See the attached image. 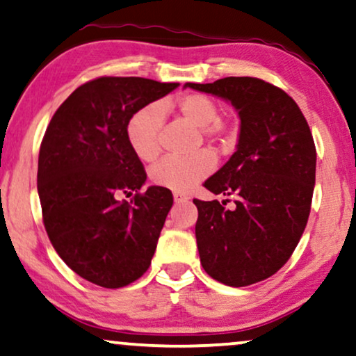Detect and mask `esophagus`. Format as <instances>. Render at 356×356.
Masks as SVG:
<instances>
[{
    "mask_svg": "<svg viewBox=\"0 0 356 356\" xmlns=\"http://www.w3.org/2000/svg\"><path fill=\"white\" fill-rule=\"evenodd\" d=\"M187 200H188L187 195H182V193H179V192L174 193V202L175 203H184V202H187Z\"/></svg>",
    "mask_w": 356,
    "mask_h": 356,
    "instance_id": "1",
    "label": "esophagus"
}]
</instances>
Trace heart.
<instances>
[{
    "instance_id": "1",
    "label": "heart",
    "mask_w": 356,
    "mask_h": 356,
    "mask_svg": "<svg viewBox=\"0 0 356 356\" xmlns=\"http://www.w3.org/2000/svg\"><path fill=\"white\" fill-rule=\"evenodd\" d=\"M168 108H172L184 120L200 129L202 136L210 143L226 146L233 140L236 131L233 123L222 120L220 106L210 96L198 92L184 94ZM163 122V106L149 104L136 111L127 123V140L130 148L143 163H151L158 158ZM215 164V156L208 149H200L187 158L168 156L151 169V181L174 192H188L213 172Z\"/></svg>"
}]
</instances>
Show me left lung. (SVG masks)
Instances as JSON below:
<instances>
[{
  "mask_svg": "<svg viewBox=\"0 0 356 356\" xmlns=\"http://www.w3.org/2000/svg\"><path fill=\"white\" fill-rule=\"evenodd\" d=\"M186 88L229 101L241 118L238 149L205 186L234 195L193 200L202 267L227 286H248L277 273L300 243L316 182V146L298 104L283 89L249 76Z\"/></svg>",
  "mask_w": 356,
  "mask_h": 356,
  "instance_id": "1",
  "label": "left lung"
}]
</instances>
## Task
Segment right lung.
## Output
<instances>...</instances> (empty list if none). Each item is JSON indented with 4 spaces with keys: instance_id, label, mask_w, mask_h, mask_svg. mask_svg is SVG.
<instances>
[{
    "instance_id": "add662e5",
    "label": "right lung",
    "mask_w": 356,
    "mask_h": 356,
    "mask_svg": "<svg viewBox=\"0 0 356 356\" xmlns=\"http://www.w3.org/2000/svg\"><path fill=\"white\" fill-rule=\"evenodd\" d=\"M179 83L102 76L74 89L54 113L40 145L37 191L56 254L84 280L130 285L151 265L172 193L138 191L146 181L127 123ZM136 191L131 202L118 201Z\"/></svg>"
}]
</instances>
